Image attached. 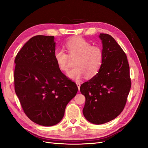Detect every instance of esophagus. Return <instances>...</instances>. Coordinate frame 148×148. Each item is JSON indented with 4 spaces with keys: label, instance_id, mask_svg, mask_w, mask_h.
I'll return each mask as SVG.
<instances>
[{
    "label": "esophagus",
    "instance_id": "34e87169",
    "mask_svg": "<svg viewBox=\"0 0 148 148\" xmlns=\"http://www.w3.org/2000/svg\"><path fill=\"white\" fill-rule=\"evenodd\" d=\"M76 84H77V87H78V89H79V88H80V83H79V82H76Z\"/></svg>",
    "mask_w": 148,
    "mask_h": 148
}]
</instances>
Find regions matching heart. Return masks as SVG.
Listing matches in <instances>:
<instances>
[{
	"label": "heart",
	"instance_id": "heart-1",
	"mask_svg": "<svg viewBox=\"0 0 148 148\" xmlns=\"http://www.w3.org/2000/svg\"><path fill=\"white\" fill-rule=\"evenodd\" d=\"M69 56L62 49H57L53 57L60 70L66 71L69 69L70 60H75L73 69L69 71L66 76L73 80H79L86 75L92 78L99 72L104 62L102 49L91 44L84 39L75 37L70 39L65 44Z\"/></svg>",
	"mask_w": 148,
	"mask_h": 148
}]
</instances>
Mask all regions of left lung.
Segmentation results:
<instances>
[{"mask_svg": "<svg viewBox=\"0 0 148 148\" xmlns=\"http://www.w3.org/2000/svg\"><path fill=\"white\" fill-rule=\"evenodd\" d=\"M99 37L104 62L99 72L80 87L86 98L83 115L96 125L109 122L120 114L131 88L126 54L110 35L101 33Z\"/></svg>", "mask_w": 148, "mask_h": 148, "instance_id": "left-lung-1", "label": "left lung"}]
</instances>
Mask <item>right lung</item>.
Returning a JSON list of instances; mask_svg holds the SVG:
<instances>
[{"label":"right lung","mask_w":148,"mask_h":148,"mask_svg":"<svg viewBox=\"0 0 148 148\" xmlns=\"http://www.w3.org/2000/svg\"><path fill=\"white\" fill-rule=\"evenodd\" d=\"M54 37L31 38L15 59V90L25 114L33 122L53 126L63 119L67 104L78 90L58 68Z\"/></svg>","instance_id":"1"}]
</instances>
